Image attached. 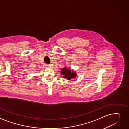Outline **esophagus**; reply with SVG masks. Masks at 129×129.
I'll return each mask as SVG.
<instances>
[{
    "mask_svg": "<svg viewBox=\"0 0 129 129\" xmlns=\"http://www.w3.org/2000/svg\"><path fill=\"white\" fill-rule=\"evenodd\" d=\"M46 66L48 67H50V65H46Z\"/></svg>",
    "mask_w": 129,
    "mask_h": 129,
    "instance_id": "esophagus-1",
    "label": "esophagus"
}]
</instances>
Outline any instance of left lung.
I'll return each mask as SVG.
<instances>
[{"mask_svg": "<svg viewBox=\"0 0 129 129\" xmlns=\"http://www.w3.org/2000/svg\"><path fill=\"white\" fill-rule=\"evenodd\" d=\"M61 71V74L64 76L63 77L65 78H67L68 80L74 78L76 77V73L74 71L72 72L70 70L66 68H62Z\"/></svg>", "mask_w": 129, "mask_h": 129, "instance_id": "left-lung-1", "label": "left lung"}]
</instances>
